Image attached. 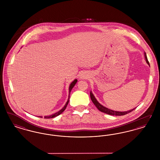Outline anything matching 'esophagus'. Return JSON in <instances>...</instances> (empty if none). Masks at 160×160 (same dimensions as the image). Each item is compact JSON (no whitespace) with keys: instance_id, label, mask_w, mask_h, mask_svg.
<instances>
[{"instance_id":"1","label":"esophagus","mask_w":160,"mask_h":160,"mask_svg":"<svg viewBox=\"0 0 160 160\" xmlns=\"http://www.w3.org/2000/svg\"><path fill=\"white\" fill-rule=\"evenodd\" d=\"M86 77H85V76H84V75H82V76H81V78H82V79H84V78H85Z\"/></svg>"}]
</instances>
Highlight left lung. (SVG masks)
Masks as SVG:
<instances>
[{
	"mask_svg": "<svg viewBox=\"0 0 160 160\" xmlns=\"http://www.w3.org/2000/svg\"><path fill=\"white\" fill-rule=\"evenodd\" d=\"M145 59H146V61L148 63V64L149 65V61L148 60L147 56L146 53H145ZM90 96H91V98L92 101L93 102V103L95 104V106L97 107V108L99 110V111L105 113L106 114H110V115H113V116H123L125 114H128L130 112H131L132 111H133L135 108L130 110L129 111H127V112H117V111H114V110H112L110 109H108L105 107L102 106L101 104H100L99 102H98V101L95 98V97L93 96V95L92 94L91 92H90Z\"/></svg>",
	"mask_w": 160,
	"mask_h": 160,
	"instance_id": "left-lung-1",
	"label": "left lung"
}]
</instances>
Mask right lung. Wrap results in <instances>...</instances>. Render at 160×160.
Segmentation results:
<instances>
[{
    "mask_svg": "<svg viewBox=\"0 0 160 160\" xmlns=\"http://www.w3.org/2000/svg\"><path fill=\"white\" fill-rule=\"evenodd\" d=\"M77 80L76 79V80H74L71 84H70V86H69V95H68V101H67V103L65 104V106L63 107V108H62V109H61L60 111H59L58 112H57V113H54V114H52V115H50V116H44V118L45 119H49V118H53L54 117H56V116H59V114H61L65 110V108H66V107L67 106V105H68V104L69 102V97H70V93H71V90H72V89L73 88V87L75 86V84L77 83ZM39 118H42V116H39Z\"/></svg>",
    "mask_w": 160,
    "mask_h": 160,
    "instance_id": "obj_1",
    "label": "right lung"
}]
</instances>
